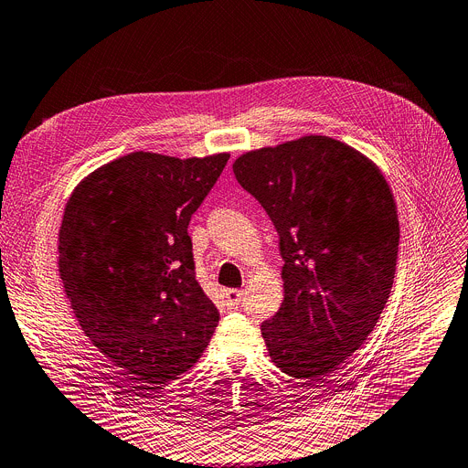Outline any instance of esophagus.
I'll use <instances>...</instances> for the list:
<instances>
[{
	"mask_svg": "<svg viewBox=\"0 0 468 468\" xmlns=\"http://www.w3.org/2000/svg\"><path fill=\"white\" fill-rule=\"evenodd\" d=\"M242 294H244V291H240V289H228V291H226L228 306L237 308V306L240 304V301H242Z\"/></svg>",
	"mask_w": 468,
	"mask_h": 468,
	"instance_id": "34e87169",
	"label": "esophagus"
}]
</instances>
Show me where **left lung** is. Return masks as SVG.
Here are the masks:
<instances>
[{
  "mask_svg": "<svg viewBox=\"0 0 468 468\" xmlns=\"http://www.w3.org/2000/svg\"><path fill=\"white\" fill-rule=\"evenodd\" d=\"M233 174L280 235L285 294L261 324L269 355L312 385L366 342L388 303L399 244L392 190L360 151L315 134L248 151Z\"/></svg>",
  "mask_w": 468,
  "mask_h": 468,
  "instance_id": "left-lung-1",
  "label": "left lung"
}]
</instances>
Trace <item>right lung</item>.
I'll return each instance as SVG.
<instances>
[{"label": "right lung", "instance_id": "obj_1", "mask_svg": "<svg viewBox=\"0 0 468 468\" xmlns=\"http://www.w3.org/2000/svg\"><path fill=\"white\" fill-rule=\"evenodd\" d=\"M228 160L136 151L95 169L67 201L58 251L70 308L145 390L190 369L218 324L196 280L188 224Z\"/></svg>", "mask_w": 468, "mask_h": 468}]
</instances>
